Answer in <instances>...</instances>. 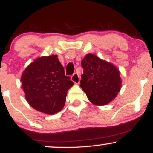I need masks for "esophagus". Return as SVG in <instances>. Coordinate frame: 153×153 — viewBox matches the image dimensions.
I'll return each mask as SVG.
<instances>
[{"label":"esophagus","mask_w":153,"mask_h":153,"mask_svg":"<svg viewBox=\"0 0 153 153\" xmlns=\"http://www.w3.org/2000/svg\"><path fill=\"white\" fill-rule=\"evenodd\" d=\"M71 80L75 84H78L80 82V76L78 73H74L71 76Z\"/></svg>","instance_id":"obj_1"}]
</instances>
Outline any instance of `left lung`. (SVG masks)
<instances>
[{
	"instance_id": "obj_1",
	"label": "left lung",
	"mask_w": 153,
	"mask_h": 153,
	"mask_svg": "<svg viewBox=\"0 0 153 153\" xmlns=\"http://www.w3.org/2000/svg\"><path fill=\"white\" fill-rule=\"evenodd\" d=\"M81 65L83 74L80 86L89 101L96 106H104L117 96L122 86L120 72L111 63L93 54H88Z\"/></svg>"
}]
</instances>
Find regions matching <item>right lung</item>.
<instances>
[{
	"instance_id": "add662e5",
	"label": "right lung",
	"mask_w": 153,
	"mask_h": 153,
	"mask_svg": "<svg viewBox=\"0 0 153 153\" xmlns=\"http://www.w3.org/2000/svg\"><path fill=\"white\" fill-rule=\"evenodd\" d=\"M29 104L47 114L57 113L64 107L66 96L73 82L65 75L57 55L41 57L31 62L21 78Z\"/></svg>"
}]
</instances>
